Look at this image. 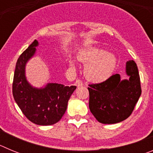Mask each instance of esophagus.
I'll return each instance as SVG.
<instances>
[{
	"label": "esophagus",
	"instance_id": "obj_1",
	"mask_svg": "<svg viewBox=\"0 0 153 153\" xmlns=\"http://www.w3.org/2000/svg\"><path fill=\"white\" fill-rule=\"evenodd\" d=\"M75 85L77 86V87H79V86H83V82H82L81 80H79V79H76L75 82Z\"/></svg>",
	"mask_w": 153,
	"mask_h": 153
}]
</instances>
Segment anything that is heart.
<instances>
[{
	"label": "heart",
	"instance_id": "b5f03b06",
	"mask_svg": "<svg viewBox=\"0 0 153 153\" xmlns=\"http://www.w3.org/2000/svg\"><path fill=\"white\" fill-rule=\"evenodd\" d=\"M78 59L86 65L84 74L86 79L93 83H102L109 79L117 67L116 56L97 47L82 51ZM70 64L75 67L74 60H70Z\"/></svg>",
	"mask_w": 153,
	"mask_h": 153
}]
</instances>
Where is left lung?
I'll use <instances>...</instances> for the list:
<instances>
[{"label": "left lung", "instance_id": "1", "mask_svg": "<svg viewBox=\"0 0 153 153\" xmlns=\"http://www.w3.org/2000/svg\"><path fill=\"white\" fill-rule=\"evenodd\" d=\"M128 79H121L117 74L102 83L89 85V107L97 121L115 124L126 120L133 111L141 96L140 78L136 63H126Z\"/></svg>", "mask_w": 153, "mask_h": 153}]
</instances>
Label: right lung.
<instances>
[{"label":"right lung","instance_id":"1","mask_svg":"<svg viewBox=\"0 0 153 153\" xmlns=\"http://www.w3.org/2000/svg\"><path fill=\"white\" fill-rule=\"evenodd\" d=\"M38 41H34L19 56L16 63L13 81V96L24 116L39 126H51L60 120L67 108V103L76 86H65L48 83L42 87H35L28 82L26 65L36 53Z\"/></svg>","mask_w":153,"mask_h":153}]
</instances>
